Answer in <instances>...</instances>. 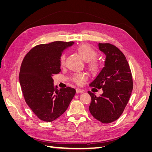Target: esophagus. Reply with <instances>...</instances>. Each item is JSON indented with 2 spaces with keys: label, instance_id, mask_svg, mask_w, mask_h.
I'll list each match as a JSON object with an SVG mask.
<instances>
[{
  "label": "esophagus",
  "instance_id": "34e87169",
  "mask_svg": "<svg viewBox=\"0 0 152 152\" xmlns=\"http://www.w3.org/2000/svg\"><path fill=\"white\" fill-rule=\"evenodd\" d=\"M83 92H84V91L80 89H79V88L76 89V93H77V94H79V93H83Z\"/></svg>",
  "mask_w": 152,
  "mask_h": 152
}]
</instances>
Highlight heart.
I'll use <instances>...</instances> for the list:
<instances>
[{
  "label": "heart",
  "mask_w": 152,
  "mask_h": 152,
  "mask_svg": "<svg viewBox=\"0 0 152 152\" xmlns=\"http://www.w3.org/2000/svg\"><path fill=\"white\" fill-rule=\"evenodd\" d=\"M77 52L80 55L84 61H87V66L89 70L93 72H98L102 65L99 59L96 58V56L97 53L94 49L87 44H82L77 48ZM66 58V54L63 53L61 54L59 58V63L60 65H63L65 63ZM87 78V75L84 72H79L74 73L72 75V80L77 85H81L82 82L86 80Z\"/></svg>",
  "instance_id": "obj_1"
}]
</instances>
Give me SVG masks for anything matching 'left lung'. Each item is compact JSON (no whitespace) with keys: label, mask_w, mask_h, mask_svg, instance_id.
<instances>
[{"label":"left lung","mask_w":152,"mask_h":152,"mask_svg":"<svg viewBox=\"0 0 152 152\" xmlns=\"http://www.w3.org/2000/svg\"><path fill=\"white\" fill-rule=\"evenodd\" d=\"M98 47L106 56L104 66L91 87L102 89L103 94L91 96L90 113L99 122L111 123L120 117L131 96L133 82L131 71L126 56L115 45L99 43Z\"/></svg>","instance_id":"left-lung-1"}]
</instances>
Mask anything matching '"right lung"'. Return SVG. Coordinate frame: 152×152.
Instances as JSON below:
<instances>
[{"mask_svg": "<svg viewBox=\"0 0 152 152\" xmlns=\"http://www.w3.org/2000/svg\"><path fill=\"white\" fill-rule=\"evenodd\" d=\"M73 42L55 41L39 44L26 54L19 79L26 104L41 121L52 122L65 112L76 91L70 87L57 89L53 76L61 71L59 58Z\"/></svg>", "mask_w": 152, "mask_h": 152, "instance_id": "add662e5", "label": "right lung"}]
</instances>
